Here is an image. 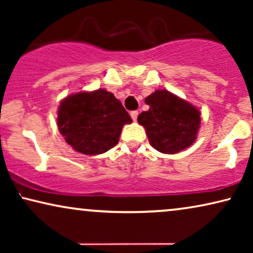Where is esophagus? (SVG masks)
I'll return each instance as SVG.
<instances>
[{
  "mask_svg": "<svg viewBox=\"0 0 253 253\" xmlns=\"http://www.w3.org/2000/svg\"><path fill=\"white\" fill-rule=\"evenodd\" d=\"M138 114H139V113H138V110H132V112L130 113V116H131V119H132V120L134 121V122H136V121H137Z\"/></svg>",
  "mask_w": 253,
  "mask_h": 253,
  "instance_id": "1",
  "label": "esophagus"
}]
</instances>
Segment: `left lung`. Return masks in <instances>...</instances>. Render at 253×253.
Listing matches in <instances>:
<instances>
[{"instance_id":"left-lung-1","label":"left lung","mask_w":253,"mask_h":253,"mask_svg":"<svg viewBox=\"0 0 253 253\" xmlns=\"http://www.w3.org/2000/svg\"><path fill=\"white\" fill-rule=\"evenodd\" d=\"M150 106L138 116L146 130L150 144L166 154L178 153L196 140L200 126V112L166 89H159L145 99Z\"/></svg>"}]
</instances>
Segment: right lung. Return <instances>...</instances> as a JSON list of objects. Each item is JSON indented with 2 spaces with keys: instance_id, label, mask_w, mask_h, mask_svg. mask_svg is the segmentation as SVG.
<instances>
[{
  "instance_id": "add662e5",
  "label": "right lung",
  "mask_w": 253,
  "mask_h": 253,
  "mask_svg": "<svg viewBox=\"0 0 253 253\" xmlns=\"http://www.w3.org/2000/svg\"><path fill=\"white\" fill-rule=\"evenodd\" d=\"M131 122L121 101L106 89L69 95L57 112V126L65 141L86 155L105 153L116 146L123 126Z\"/></svg>"
}]
</instances>
